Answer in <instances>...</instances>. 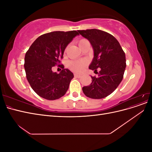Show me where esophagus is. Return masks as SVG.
Here are the masks:
<instances>
[{"mask_svg":"<svg viewBox=\"0 0 152 152\" xmlns=\"http://www.w3.org/2000/svg\"><path fill=\"white\" fill-rule=\"evenodd\" d=\"M74 76H75V77H77V78H80V77H81V75H78V74H76V73H75V74H74Z\"/></svg>","mask_w":152,"mask_h":152,"instance_id":"esophagus-1","label":"esophagus"}]
</instances>
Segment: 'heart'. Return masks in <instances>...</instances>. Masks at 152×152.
<instances>
[{
	"instance_id": "obj_1",
	"label": "heart",
	"mask_w": 152,
	"mask_h": 152,
	"mask_svg": "<svg viewBox=\"0 0 152 152\" xmlns=\"http://www.w3.org/2000/svg\"><path fill=\"white\" fill-rule=\"evenodd\" d=\"M86 39H82L79 42V45L81 44L82 42H84ZM86 65V62L84 60L80 61H71L68 62V67L73 72H75L77 73L80 72L82 69L84 68L85 65Z\"/></svg>"
}]
</instances>
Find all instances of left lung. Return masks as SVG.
I'll return each mask as SVG.
<instances>
[{
    "label": "left lung",
    "instance_id": "1",
    "mask_svg": "<svg viewBox=\"0 0 152 152\" xmlns=\"http://www.w3.org/2000/svg\"><path fill=\"white\" fill-rule=\"evenodd\" d=\"M78 31L89 41L93 49L94 57L89 68L94 72L99 69L98 76H91V84L82 87V91L90 98H104L112 94L122 80L126 67L125 53L118 40L107 32L98 29Z\"/></svg>",
    "mask_w": 152,
    "mask_h": 152
}]
</instances>
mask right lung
I'll list each match as a JSON object with an SVG mask.
<instances>
[{"label":"right lung","instance_id":"add662e5","mask_svg":"<svg viewBox=\"0 0 152 152\" xmlns=\"http://www.w3.org/2000/svg\"><path fill=\"white\" fill-rule=\"evenodd\" d=\"M77 31L50 32L39 37L31 45L25 57L26 79L31 87L40 97L48 100L60 98L68 89L73 73L61 66L59 73L53 72L64 51L73 39L79 35Z\"/></svg>","mask_w":152,"mask_h":152}]
</instances>
